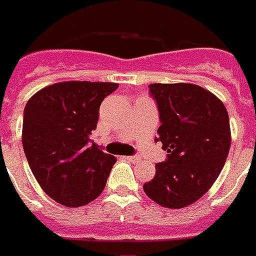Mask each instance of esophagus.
I'll return each instance as SVG.
<instances>
[{
	"instance_id": "esophagus-1",
	"label": "esophagus",
	"mask_w": 256,
	"mask_h": 256,
	"mask_svg": "<svg viewBox=\"0 0 256 256\" xmlns=\"http://www.w3.org/2000/svg\"><path fill=\"white\" fill-rule=\"evenodd\" d=\"M126 160H128V161H132V162H134V161H138L140 158H138V156H128Z\"/></svg>"
}]
</instances>
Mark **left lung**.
Returning <instances> with one entry per match:
<instances>
[{
    "mask_svg": "<svg viewBox=\"0 0 256 256\" xmlns=\"http://www.w3.org/2000/svg\"><path fill=\"white\" fill-rule=\"evenodd\" d=\"M161 126L156 142L166 158L142 185L146 194L170 208L199 200L223 170L231 144L227 109L212 92L194 84H151Z\"/></svg>",
    "mask_w": 256,
    "mask_h": 256,
    "instance_id": "8db88e82",
    "label": "left lung"
}]
</instances>
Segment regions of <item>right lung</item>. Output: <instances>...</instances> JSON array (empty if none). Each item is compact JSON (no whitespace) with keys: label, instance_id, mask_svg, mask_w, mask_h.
I'll return each instance as SVG.
<instances>
[{"label":"right lung","instance_id":"add662e5","mask_svg":"<svg viewBox=\"0 0 256 256\" xmlns=\"http://www.w3.org/2000/svg\"><path fill=\"white\" fill-rule=\"evenodd\" d=\"M114 82L67 81L48 85L28 100L22 144L39 185L57 203L84 206L105 189L116 158L90 138L99 106L118 90Z\"/></svg>","mask_w":256,"mask_h":256}]
</instances>
